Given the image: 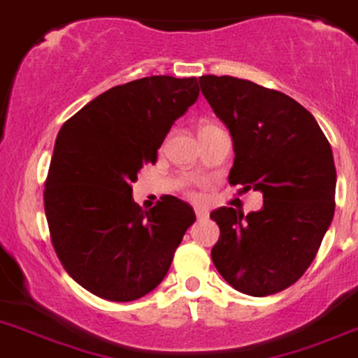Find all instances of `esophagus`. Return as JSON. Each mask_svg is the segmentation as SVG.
Wrapping results in <instances>:
<instances>
[{"label":"esophagus","instance_id":"1","mask_svg":"<svg viewBox=\"0 0 358 358\" xmlns=\"http://www.w3.org/2000/svg\"><path fill=\"white\" fill-rule=\"evenodd\" d=\"M194 211H196V217L199 218V220H203V218L208 217V210H206V208L196 206V208H194Z\"/></svg>","mask_w":358,"mask_h":358}]
</instances>
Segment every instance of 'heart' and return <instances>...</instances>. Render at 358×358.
<instances>
[{"label":"heart","instance_id":"heart-1","mask_svg":"<svg viewBox=\"0 0 358 358\" xmlns=\"http://www.w3.org/2000/svg\"><path fill=\"white\" fill-rule=\"evenodd\" d=\"M206 127H208V126H206Z\"/></svg>","mask_w":358,"mask_h":358}]
</instances>
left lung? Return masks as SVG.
Here are the masks:
<instances>
[{
  "instance_id": "1",
  "label": "left lung",
  "mask_w": 358,
  "mask_h": 358,
  "mask_svg": "<svg viewBox=\"0 0 358 358\" xmlns=\"http://www.w3.org/2000/svg\"><path fill=\"white\" fill-rule=\"evenodd\" d=\"M199 85L232 136L229 183L264 197L248 215L211 211L220 227L211 259L239 292H282L313 262L334 217L332 148L315 117L283 92L234 76L203 75Z\"/></svg>"
}]
</instances>
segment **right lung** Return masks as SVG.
I'll return each instance as SVG.
<instances>
[{
	"instance_id": "1",
	"label": "right lung",
	"mask_w": 358,
	"mask_h": 358,
	"mask_svg": "<svg viewBox=\"0 0 358 358\" xmlns=\"http://www.w3.org/2000/svg\"><path fill=\"white\" fill-rule=\"evenodd\" d=\"M197 96L194 76H145L112 87L62 124L45 215L61 264L94 296L127 303L152 292L196 222L192 206L173 196L141 210L131 185Z\"/></svg>"
}]
</instances>
